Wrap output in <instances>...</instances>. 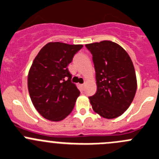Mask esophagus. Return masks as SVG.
I'll use <instances>...</instances> for the list:
<instances>
[{"mask_svg": "<svg viewBox=\"0 0 159 159\" xmlns=\"http://www.w3.org/2000/svg\"><path fill=\"white\" fill-rule=\"evenodd\" d=\"M84 86H85V84H80V87H82V88H84Z\"/></svg>", "mask_w": 159, "mask_h": 159, "instance_id": "obj_1", "label": "esophagus"}]
</instances>
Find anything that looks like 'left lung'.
I'll use <instances>...</instances> for the list:
<instances>
[{"instance_id":"left-lung-1","label":"left lung","mask_w":159,"mask_h":159,"mask_svg":"<svg viewBox=\"0 0 159 159\" xmlns=\"http://www.w3.org/2000/svg\"><path fill=\"white\" fill-rule=\"evenodd\" d=\"M93 55L97 92L89 97L93 111L105 119L123 114L137 91V77L130 57L115 42L103 40L86 44Z\"/></svg>"}]
</instances>
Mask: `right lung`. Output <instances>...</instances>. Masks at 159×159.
Instances as JSON below:
<instances>
[{"label": "right lung", "mask_w": 159, "mask_h": 159, "mask_svg": "<svg viewBox=\"0 0 159 159\" xmlns=\"http://www.w3.org/2000/svg\"><path fill=\"white\" fill-rule=\"evenodd\" d=\"M83 47L50 42L33 60L28 74L29 93L37 111L46 119L58 122L72 112L80 92L71 82L68 66Z\"/></svg>", "instance_id": "1"}]
</instances>
